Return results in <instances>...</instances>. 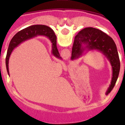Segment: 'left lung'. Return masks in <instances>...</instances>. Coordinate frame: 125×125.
Listing matches in <instances>:
<instances>
[{
  "label": "left lung",
  "instance_id": "left-lung-1",
  "mask_svg": "<svg viewBox=\"0 0 125 125\" xmlns=\"http://www.w3.org/2000/svg\"><path fill=\"white\" fill-rule=\"evenodd\" d=\"M85 50H97L102 53L109 61L112 68V78L106 92L108 94L115 86L120 71V60L115 43L109 36L100 30L86 28L80 31L74 38L71 59L81 57Z\"/></svg>",
  "mask_w": 125,
  "mask_h": 125
}]
</instances>
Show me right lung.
I'll use <instances>...</instances> for the list:
<instances>
[{
  "label": "right lung",
  "instance_id": "1",
  "mask_svg": "<svg viewBox=\"0 0 125 125\" xmlns=\"http://www.w3.org/2000/svg\"><path fill=\"white\" fill-rule=\"evenodd\" d=\"M36 35H44L49 39L52 43V53L54 56L58 58H61L56 46V36L51 28L45 25H33L24 29L17 33L12 39L10 42L6 57V66L7 72H9V60L12 51L16 47L20 44L23 41L31 39Z\"/></svg>",
  "mask_w": 125,
  "mask_h": 125
}]
</instances>
